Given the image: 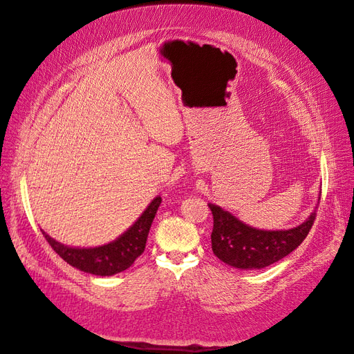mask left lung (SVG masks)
<instances>
[{
    "label": "left lung",
    "mask_w": 354,
    "mask_h": 354,
    "mask_svg": "<svg viewBox=\"0 0 354 354\" xmlns=\"http://www.w3.org/2000/svg\"><path fill=\"white\" fill-rule=\"evenodd\" d=\"M214 216L211 233L214 254L234 268H266L296 250L310 233L317 211L301 225L290 230H259L243 224L220 206L209 203Z\"/></svg>",
    "instance_id": "left-lung-1"
}]
</instances>
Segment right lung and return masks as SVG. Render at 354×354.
I'll list each match as a JSON object with an SVG mask.
<instances>
[{"label":"right lung","mask_w":354,"mask_h":354,"mask_svg":"<svg viewBox=\"0 0 354 354\" xmlns=\"http://www.w3.org/2000/svg\"><path fill=\"white\" fill-rule=\"evenodd\" d=\"M160 203L161 197L153 198L151 205L140 215V218L136 221L122 236L103 247L70 248L62 245V243L57 242L55 239H52L49 234L44 232L43 236L49 242L52 250L55 251L62 260H66L68 265L93 275H115L118 272L129 269L134 263V260L143 252L145 245H147L152 220L157 214Z\"/></svg>","instance_id":"right-lung-1"}]
</instances>
